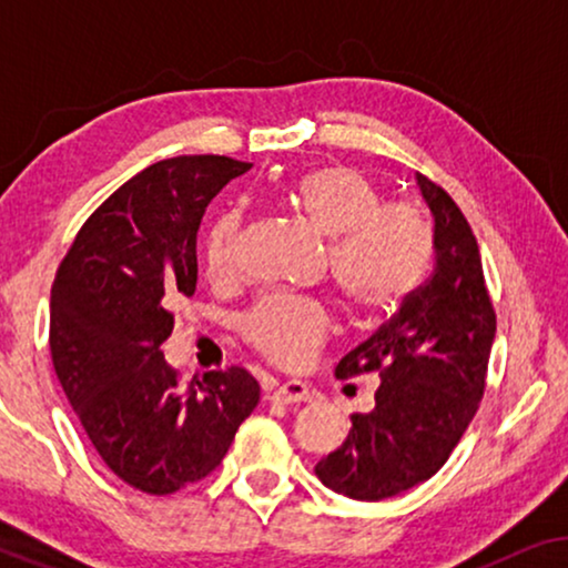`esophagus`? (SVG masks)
<instances>
[{
    "label": "esophagus",
    "mask_w": 568,
    "mask_h": 568,
    "mask_svg": "<svg viewBox=\"0 0 568 568\" xmlns=\"http://www.w3.org/2000/svg\"><path fill=\"white\" fill-rule=\"evenodd\" d=\"M313 387L307 383H300V379H286V383H276L271 387L268 400L274 403H307L313 400Z\"/></svg>",
    "instance_id": "obj_1"
}]
</instances>
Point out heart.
<instances>
[{
	"label": "heart",
	"mask_w": 568,
	"mask_h": 568,
	"mask_svg": "<svg viewBox=\"0 0 568 568\" xmlns=\"http://www.w3.org/2000/svg\"><path fill=\"white\" fill-rule=\"evenodd\" d=\"M278 201L328 237L331 282L354 315L393 313L424 282L434 235L424 212L408 201L383 204L375 178L352 165H321L278 189ZM240 214L209 224L201 266L212 282L237 276ZM331 317L302 294H271L243 317V336L278 367H302L328 336Z\"/></svg>",
	"instance_id": "obj_1"
}]
</instances>
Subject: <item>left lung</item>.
Returning <instances> with one entry per match:
<instances>
[{"instance_id": "obj_1", "label": "left lung", "mask_w": 568, "mask_h": 568, "mask_svg": "<svg viewBox=\"0 0 568 568\" xmlns=\"http://www.w3.org/2000/svg\"><path fill=\"white\" fill-rule=\"evenodd\" d=\"M434 216V271L336 377L377 372L375 408L352 416L344 445L315 476L356 501H383L447 463L484 398L496 315L476 235L445 189L416 175Z\"/></svg>"}]
</instances>
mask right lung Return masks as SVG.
Listing matches in <instances>:
<instances>
[{"mask_svg":"<svg viewBox=\"0 0 568 568\" xmlns=\"http://www.w3.org/2000/svg\"><path fill=\"white\" fill-rule=\"evenodd\" d=\"M220 154L154 162L84 222L51 286V359L92 447L121 480L173 494L206 478L258 406L251 372L181 385L160 352L196 292L209 201L251 170Z\"/></svg>","mask_w":568,"mask_h":568,"instance_id":"1","label":"right lung"}]
</instances>
